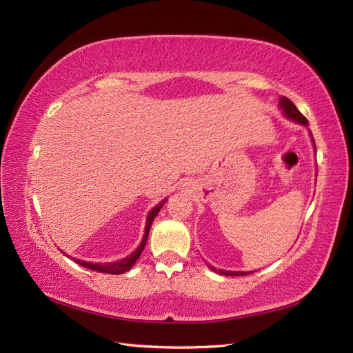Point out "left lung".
Wrapping results in <instances>:
<instances>
[{
	"label": "left lung",
	"mask_w": 353,
	"mask_h": 353,
	"mask_svg": "<svg viewBox=\"0 0 353 353\" xmlns=\"http://www.w3.org/2000/svg\"><path fill=\"white\" fill-rule=\"evenodd\" d=\"M279 104H280V108H282V110H283V114L286 117H289V119L295 121L298 123H301L304 126L309 125V122H307L305 117L300 113V110H298V108L295 107V104L291 101V99L286 98V97H282V98H280ZM312 140H313V137H312ZM313 143H314V140H313ZM210 268L213 271H216V273L222 274V276H245V274H250V271H248V273H246V271H227V270H216L213 267H210Z\"/></svg>",
	"instance_id": "obj_1"
}]
</instances>
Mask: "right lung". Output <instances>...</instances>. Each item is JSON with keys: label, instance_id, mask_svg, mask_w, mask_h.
<instances>
[{"label": "right lung", "instance_id": "add662e5", "mask_svg": "<svg viewBox=\"0 0 353 353\" xmlns=\"http://www.w3.org/2000/svg\"><path fill=\"white\" fill-rule=\"evenodd\" d=\"M164 203H165V200L161 201L158 205L153 207V209L150 210V213L148 214L146 227H144V236L141 239L140 246L135 249L131 255H128V256L121 259V261H116V263H104V264L95 263L94 264V263H86V261H82V259H76V263L79 265L85 267V268L99 271V273H108V274H123V273H126V271L131 270V267L135 264V261L140 258L141 252H143L144 246H146V243H148V237H149V231H150V227H152V222H153V219L157 218V214L162 209V205H164Z\"/></svg>", "mask_w": 353, "mask_h": 353}]
</instances>
